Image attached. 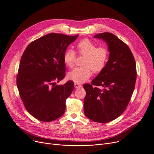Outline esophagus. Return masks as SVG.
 <instances>
[{"instance_id":"34e87169","label":"esophagus","mask_w":154,"mask_h":154,"mask_svg":"<svg viewBox=\"0 0 154 154\" xmlns=\"http://www.w3.org/2000/svg\"><path fill=\"white\" fill-rule=\"evenodd\" d=\"M74 87L75 88H80L82 87V85L80 84H79V83H74Z\"/></svg>"}]
</instances>
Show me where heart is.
<instances>
[{"label": "heart", "instance_id": "heart-1", "mask_svg": "<svg viewBox=\"0 0 154 154\" xmlns=\"http://www.w3.org/2000/svg\"><path fill=\"white\" fill-rule=\"evenodd\" d=\"M79 53L85 56L82 67L74 69L67 74L69 79L77 83H82L87 80L92 75V70L94 72H100L104 68L108 59V51L103 47H96V45L89 39L81 40L77 45ZM76 59V54L72 49L67 50L63 57L66 65L71 68L74 66Z\"/></svg>", "mask_w": 154, "mask_h": 154}]
</instances>
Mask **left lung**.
<instances>
[{
    "instance_id": "obj_1",
    "label": "left lung",
    "mask_w": 154,
    "mask_h": 154,
    "mask_svg": "<svg viewBox=\"0 0 154 154\" xmlns=\"http://www.w3.org/2000/svg\"><path fill=\"white\" fill-rule=\"evenodd\" d=\"M94 37L107 43L110 53L104 68L91 84L83 85L84 114L94 122L107 123L119 117L130 102L136 80V62L128 45L113 34L100 33Z\"/></svg>"
}]
</instances>
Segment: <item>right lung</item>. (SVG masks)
<instances>
[{"label": "right lung", "mask_w": 154, "mask_h": 154, "mask_svg": "<svg viewBox=\"0 0 154 154\" xmlns=\"http://www.w3.org/2000/svg\"><path fill=\"white\" fill-rule=\"evenodd\" d=\"M78 36L47 34L29 44L22 55L17 87L25 108L37 120L51 122L64 113L74 84L69 80L58 85L57 82L65 77L64 54Z\"/></svg>", "instance_id": "obj_1"}]
</instances>
